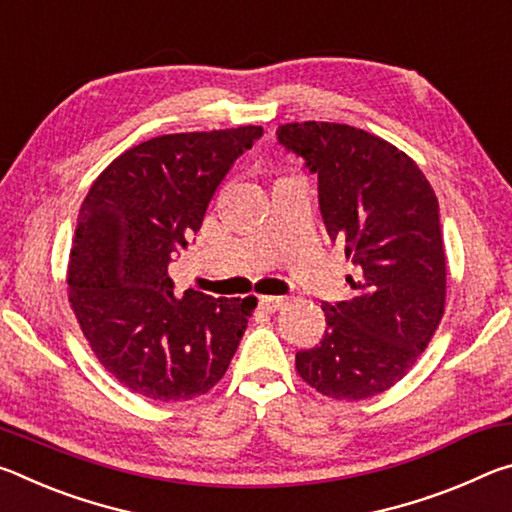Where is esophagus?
<instances>
[{"instance_id": "obj_1", "label": "esophagus", "mask_w": 512, "mask_h": 512, "mask_svg": "<svg viewBox=\"0 0 512 512\" xmlns=\"http://www.w3.org/2000/svg\"><path fill=\"white\" fill-rule=\"evenodd\" d=\"M284 302H287L284 296H259V309L277 311L280 307H284Z\"/></svg>"}]
</instances>
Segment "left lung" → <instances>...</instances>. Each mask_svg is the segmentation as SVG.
<instances>
[{"label":"left lung","instance_id":"obj_1","mask_svg":"<svg viewBox=\"0 0 512 512\" xmlns=\"http://www.w3.org/2000/svg\"><path fill=\"white\" fill-rule=\"evenodd\" d=\"M275 135L318 176L327 235L357 268L352 300L323 302L325 334L296 354L298 375L332 400H366L409 372L443 318L436 194L409 155L361 128L302 121Z\"/></svg>","mask_w":512,"mask_h":512}]
</instances>
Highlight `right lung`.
Here are the masks:
<instances>
[{
  "label": "right lung",
  "mask_w": 512,
  "mask_h": 512,
  "mask_svg": "<svg viewBox=\"0 0 512 512\" xmlns=\"http://www.w3.org/2000/svg\"><path fill=\"white\" fill-rule=\"evenodd\" d=\"M262 126L153 137L121 153L81 205L69 302L92 352L119 384L185 402L228 370L255 298L173 291L169 264L201 230L216 187Z\"/></svg>",
  "instance_id": "add662e5"
}]
</instances>
